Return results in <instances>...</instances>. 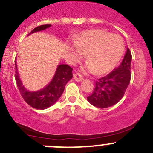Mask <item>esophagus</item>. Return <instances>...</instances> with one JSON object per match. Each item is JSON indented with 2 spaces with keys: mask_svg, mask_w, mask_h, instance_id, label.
<instances>
[{
  "mask_svg": "<svg viewBox=\"0 0 153 153\" xmlns=\"http://www.w3.org/2000/svg\"><path fill=\"white\" fill-rule=\"evenodd\" d=\"M74 79L75 81L76 82H82L83 80V78L80 74H74Z\"/></svg>",
  "mask_w": 153,
  "mask_h": 153,
  "instance_id": "obj_1",
  "label": "esophagus"
}]
</instances>
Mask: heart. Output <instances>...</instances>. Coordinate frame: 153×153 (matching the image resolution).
Returning a JSON list of instances; mask_svg holds the SVG:
<instances>
[{"label": "heart", "instance_id": "1", "mask_svg": "<svg viewBox=\"0 0 153 153\" xmlns=\"http://www.w3.org/2000/svg\"><path fill=\"white\" fill-rule=\"evenodd\" d=\"M74 42V45H68L71 62H78L85 54L88 62L82 71L99 76L108 74L117 65L125 50L120 36L102 30H85L76 36Z\"/></svg>", "mask_w": 153, "mask_h": 153}]
</instances>
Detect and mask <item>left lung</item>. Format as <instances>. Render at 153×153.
<instances>
[{
	"mask_svg": "<svg viewBox=\"0 0 153 153\" xmlns=\"http://www.w3.org/2000/svg\"><path fill=\"white\" fill-rule=\"evenodd\" d=\"M131 54L127 48L120 65L96 82L93 93L87 97L92 105L100 108H108L122 99L131 79Z\"/></svg>",
	"mask_w": 153,
	"mask_h": 153,
	"instance_id": "left-lung-1",
	"label": "left lung"
}]
</instances>
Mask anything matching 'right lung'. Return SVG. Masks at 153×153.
<instances>
[{
    "instance_id": "1",
    "label": "right lung",
    "mask_w": 153,
    "mask_h": 153,
    "mask_svg": "<svg viewBox=\"0 0 153 153\" xmlns=\"http://www.w3.org/2000/svg\"><path fill=\"white\" fill-rule=\"evenodd\" d=\"M51 25H43L33 29L29 35L37 32L43 31L51 27ZM28 35V36H29ZM16 65V81L22 97L28 105L36 109L44 110L52 106L61 97L65 90L66 84L73 77V69L68 65H58L51 81L43 88L36 91L27 90L23 85L18 71L17 61L15 60Z\"/></svg>"
}]
</instances>
